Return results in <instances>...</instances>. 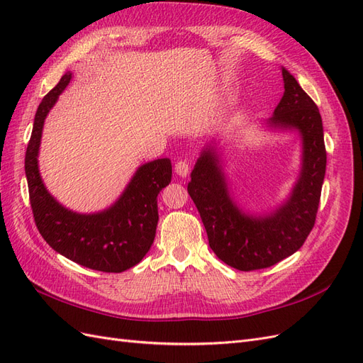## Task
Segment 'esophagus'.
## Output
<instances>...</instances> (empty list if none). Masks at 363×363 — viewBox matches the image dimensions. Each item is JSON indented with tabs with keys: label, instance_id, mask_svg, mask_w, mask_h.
Returning a JSON list of instances; mask_svg holds the SVG:
<instances>
[{
	"label": "esophagus",
	"instance_id": "esophagus-1",
	"mask_svg": "<svg viewBox=\"0 0 363 363\" xmlns=\"http://www.w3.org/2000/svg\"><path fill=\"white\" fill-rule=\"evenodd\" d=\"M174 169H175V174L180 175V177H186V175L189 174V169H191L189 162L188 160H179L177 163H175Z\"/></svg>",
	"mask_w": 363,
	"mask_h": 363
}]
</instances>
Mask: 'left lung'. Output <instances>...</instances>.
<instances>
[{
  "instance_id": "8db88e82",
  "label": "left lung",
  "mask_w": 363,
  "mask_h": 363,
  "mask_svg": "<svg viewBox=\"0 0 363 363\" xmlns=\"http://www.w3.org/2000/svg\"><path fill=\"white\" fill-rule=\"evenodd\" d=\"M281 74L284 94L269 124L296 128L303 138V169L288 203L265 218L240 212L230 199L212 148H206L196 160L188 184L208 245L224 263L239 271L269 268L300 250L312 232L320 206L327 163L323 119L298 82L286 69Z\"/></svg>"
}]
</instances>
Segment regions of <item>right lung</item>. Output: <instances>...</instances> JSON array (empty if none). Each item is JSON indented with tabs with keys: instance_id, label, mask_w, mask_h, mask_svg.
<instances>
[{
	"instance_id": "1",
	"label": "right lung",
	"mask_w": 363,
	"mask_h": 363,
	"mask_svg": "<svg viewBox=\"0 0 363 363\" xmlns=\"http://www.w3.org/2000/svg\"><path fill=\"white\" fill-rule=\"evenodd\" d=\"M71 80L65 74L40 101L26 151V175L33 218L42 238L62 256L95 271L123 272L139 263L152 245L159 221L157 195L171 183L169 159L142 164L121 199L107 211L79 215L47 192L38 169L43 121Z\"/></svg>"
}]
</instances>
